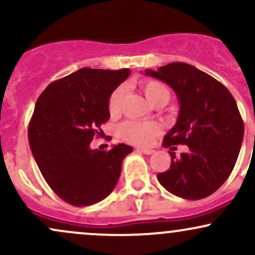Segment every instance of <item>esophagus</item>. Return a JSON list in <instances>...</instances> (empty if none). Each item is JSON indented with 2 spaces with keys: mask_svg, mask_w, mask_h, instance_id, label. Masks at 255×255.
Wrapping results in <instances>:
<instances>
[{
  "mask_svg": "<svg viewBox=\"0 0 255 255\" xmlns=\"http://www.w3.org/2000/svg\"><path fill=\"white\" fill-rule=\"evenodd\" d=\"M137 151H140V152H142V153H145V154H152L153 153V150H151V148H144V147H141V148H137Z\"/></svg>",
  "mask_w": 255,
  "mask_h": 255,
  "instance_id": "34e87169",
  "label": "esophagus"
}]
</instances>
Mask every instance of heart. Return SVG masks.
Returning a JSON list of instances; mask_svg holds the SVG:
<instances>
[{"mask_svg":"<svg viewBox=\"0 0 255 255\" xmlns=\"http://www.w3.org/2000/svg\"><path fill=\"white\" fill-rule=\"evenodd\" d=\"M141 89L144 91L146 98L152 105L163 104L165 105L170 99V91L164 84L156 80H147L141 84ZM125 89L124 86H118L110 95L108 108L111 115L119 114L121 108L122 97H124ZM159 124L153 121H136L129 120L120 126L119 133L120 136L125 141L137 146L150 145L154 136L159 133Z\"/></svg>","mask_w":255,"mask_h":255,"instance_id":"heart-1","label":"heart"}]
</instances>
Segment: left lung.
<instances>
[{
	"label": "left lung",
	"mask_w": 255,
	"mask_h": 255,
	"mask_svg": "<svg viewBox=\"0 0 255 255\" xmlns=\"http://www.w3.org/2000/svg\"><path fill=\"white\" fill-rule=\"evenodd\" d=\"M145 74L168 84L180 103L163 146L189 148L180 157L169 152L170 168L157 175L158 181L176 197H209L229 177L241 150L245 126L235 99L223 84L191 64L172 62Z\"/></svg>",
	"instance_id": "8db88e82"
}]
</instances>
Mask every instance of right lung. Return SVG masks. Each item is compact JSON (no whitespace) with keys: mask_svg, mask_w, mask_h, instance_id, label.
<instances>
[{"mask_svg":"<svg viewBox=\"0 0 255 255\" xmlns=\"http://www.w3.org/2000/svg\"><path fill=\"white\" fill-rule=\"evenodd\" d=\"M119 71L81 68L54 81L37 99L28 125V142L50 188L77 207L102 201L115 188L131 146L92 150L91 141L110 119V95L129 77Z\"/></svg>","mask_w":255,"mask_h":255,"instance_id":"add662e5","label":"right lung"}]
</instances>
